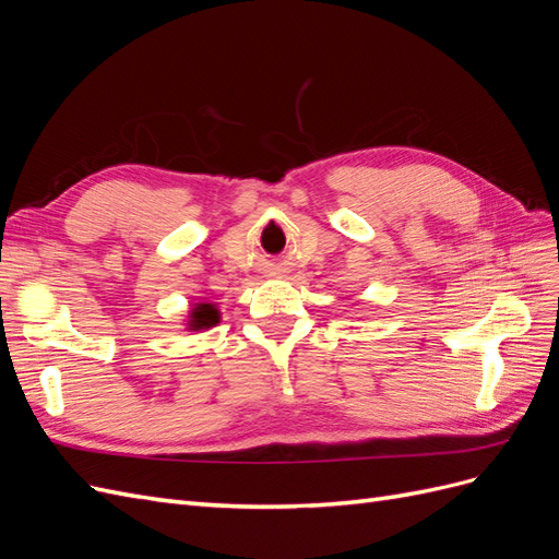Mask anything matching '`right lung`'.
Instances as JSON below:
<instances>
[{"label":"right lung","instance_id":"add662e5","mask_svg":"<svg viewBox=\"0 0 559 559\" xmlns=\"http://www.w3.org/2000/svg\"><path fill=\"white\" fill-rule=\"evenodd\" d=\"M191 329H210L218 324V310L212 306V302H198V306L191 310Z\"/></svg>","mask_w":559,"mask_h":559}]
</instances>
